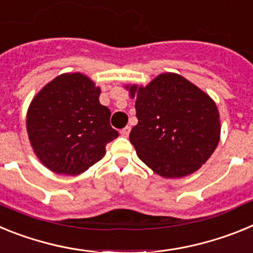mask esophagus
<instances>
[{"instance_id": "34e87169", "label": "esophagus", "mask_w": 253, "mask_h": 253, "mask_svg": "<svg viewBox=\"0 0 253 253\" xmlns=\"http://www.w3.org/2000/svg\"><path fill=\"white\" fill-rule=\"evenodd\" d=\"M129 133H130V126H128V125H126L125 128H123L122 130H120V134H122L123 137H128Z\"/></svg>"}]
</instances>
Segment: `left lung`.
Segmentation results:
<instances>
[{
    "label": "left lung",
    "mask_w": 253,
    "mask_h": 253,
    "mask_svg": "<svg viewBox=\"0 0 253 253\" xmlns=\"http://www.w3.org/2000/svg\"><path fill=\"white\" fill-rule=\"evenodd\" d=\"M138 124L129 140L157 175L184 177L198 171L219 143L220 122L213 100L186 78L162 73L148 86H128Z\"/></svg>",
    "instance_id": "left-lung-1"
}]
</instances>
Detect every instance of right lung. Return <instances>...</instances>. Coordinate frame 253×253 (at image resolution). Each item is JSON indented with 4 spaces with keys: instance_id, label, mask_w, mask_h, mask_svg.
<instances>
[{
    "instance_id": "1",
    "label": "right lung",
    "mask_w": 253,
    "mask_h": 253,
    "mask_svg": "<svg viewBox=\"0 0 253 253\" xmlns=\"http://www.w3.org/2000/svg\"><path fill=\"white\" fill-rule=\"evenodd\" d=\"M100 88L81 73L60 75L31 101L26 116L29 139L44 166L55 173L78 175L99 162L119 133L110 110L99 101Z\"/></svg>"
}]
</instances>
